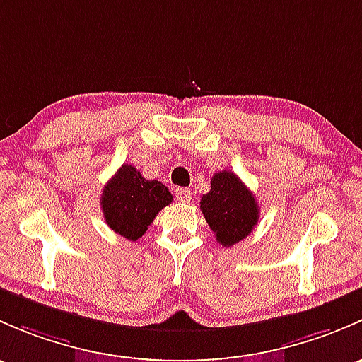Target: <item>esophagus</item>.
Returning a JSON list of instances; mask_svg holds the SVG:
<instances>
[{"mask_svg": "<svg viewBox=\"0 0 362 362\" xmlns=\"http://www.w3.org/2000/svg\"><path fill=\"white\" fill-rule=\"evenodd\" d=\"M176 197L181 200V202H189V199H192V193H189L188 188H177Z\"/></svg>", "mask_w": 362, "mask_h": 362, "instance_id": "34e87169", "label": "esophagus"}]
</instances>
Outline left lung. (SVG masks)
Segmentation results:
<instances>
[{
	"mask_svg": "<svg viewBox=\"0 0 362 362\" xmlns=\"http://www.w3.org/2000/svg\"><path fill=\"white\" fill-rule=\"evenodd\" d=\"M200 211L216 240L225 247H232L247 237L259 219L258 202L252 192L230 170L212 176L211 192L200 200Z\"/></svg>",
	"mask_w": 362,
	"mask_h": 362,
	"instance_id": "8db88e82",
	"label": "left lung"
}]
</instances>
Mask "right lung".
I'll return each instance as SVG.
<instances>
[{"label": "right lung", "mask_w": 362, "mask_h": 362, "mask_svg": "<svg viewBox=\"0 0 362 362\" xmlns=\"http://www.w3.org/2000/svg\"><path fill=\"white\" fill-rule=\"evenodd\" d=\"M170 202L173 195L165 185L144 180L143 174L129 163L117 170L100 195L107 226L129 240L143 237L155 216Z\"/></svg>", "instance_id": "add662e5"}]
</instances>
